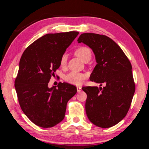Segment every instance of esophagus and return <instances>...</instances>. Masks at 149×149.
<instances>
[{
  "instance_id": "esophagus-1",
  "label": "esophagus",
  "mask_w": 149,
  "mask_h": 149,
  "mask_svg": "<svg viewBox=\"0 0 149 149\" xmlns=\"http://www.w3.org/2000/svg\"><path fill=\"white\" fill-rule=\"evenodd\" d=\"M77 92H78V93L80 92L81 91V87H79V86H77Z\"/></svg>"
}]
</instances>
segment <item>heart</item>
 <instances>
[{
    "label": "heart",
    "instance_id": "obj_1",
    "mask_svg": "<svg viewBox=\"0 0 149 149\" xmlns=\"http://www.w3.org/2000/svg\"><path fill=\"white\" fill-rule=\"evenodd\" d=\"M75 54L76 56L82 60H85L87 58H90L91 56V52L89 49L86 47H79L75 50ZM67 55L66 54H63L60 58V65L64 66L66 64ZM87 77L86 74L83 73L77 72H71L69 74L65 75L64 76V80L65 81L69 83L70 84L79 85H81L84 81V80Z\"/></svg>",
    "mask_w": 149,
    "mask_h": 149
}]
</instances>
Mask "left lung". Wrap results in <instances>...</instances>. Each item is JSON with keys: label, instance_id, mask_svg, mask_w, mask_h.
Wrapping results in <instances>:
<instances>
[{"label": "left lung", "instance_id": "8db88e82", "mask_svg": "<svg viewBox=\"0 0 149 149\" xmlns=\"http://www.w3.org/2000/svg\"><path fill=\"white\" fill-rule=\"evenodd\" d=\"M77 41L94 52L97 64L90 80L100 84L82 87L87 95V116L98 127H110L124 118L132 104L135 91L132 64L119 45L106 35L85 33Z\"/></svg>", "mask_w": 149, "mask_h": 149}]
</instances>
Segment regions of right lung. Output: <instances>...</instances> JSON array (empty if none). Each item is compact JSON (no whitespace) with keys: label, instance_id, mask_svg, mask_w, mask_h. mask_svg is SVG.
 <instances>
[{"label":"right lung","instance_id":"1","mask_svg":"<svg viewBox=\"0 0 149 149\" xmlns=\"http://www.w3.org/2000/svg\"><path fill=\"white\" fill-rule=\"evenodd\" d=\"M79 32L49 33L35 41L19 60L15 89L20 107L26 116L39 127H52L64 120L68 100L77 88L59 83L49 88L52 75L59 68L60 58Z\"/></svg>","mask_w":149,"mask_h":149}]
</instances>
